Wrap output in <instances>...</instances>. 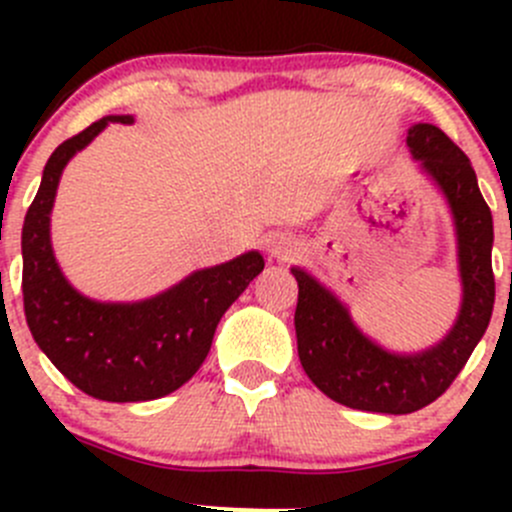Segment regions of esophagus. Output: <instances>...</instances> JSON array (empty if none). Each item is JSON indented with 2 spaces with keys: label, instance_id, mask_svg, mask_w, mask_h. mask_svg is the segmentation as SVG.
<instances>
[{
  "label": "esophagus",
  "instance_id": "34e87169",
  "mask_svg": "<svg viewBox=\"0 0 512 512\" xmlns=\"http://www.w3.org/2000/svg\"><path fill=\"white\" fill-rule=\"evenodd\" d=\"M267 250H270V255L275 257H289V255H297L299 247L294 237L277 232V235L267 237Z\"/></svg>",
  "mask_w": 512,
  "mask_h": 512
}]
</instances>
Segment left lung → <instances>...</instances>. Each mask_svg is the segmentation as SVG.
<instances>
[{
    "label": "left lung",
    "instance_id": "left-lung-1",
    "mask_svg": "<svg viewBox=\"0 0 512 512\" xmlns=\"http://www.w3.org/2000/svg\"><path fill=\"white\" fill-rule=\"evenodd\" d=\"M418 170L448 205L456 232L461 309L446 337L421 352H391L361 332L347 304L312 272L292 267L299 285L294 329L302 369L337 404L374 414H411L453 384L493 314V215L466 153L431 123L406 136Z\"/></svg>",
    "mask_w": 512,
    "mask_h": 512
}]
</instances>
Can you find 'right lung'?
<instances>
[{
	"label": "right lung",
	"mask_w": 512,
	"mask_h": 512,
	"mask_svg": "<svg viewBox=\"0 0 512 512\" xmlns=\"http://www.w3.org/2000/svg\"><path fill=\"white\" fill-rule=\"evenodd\" d=\"M103 116L46 160L22 227L24 314L34 342L84 394L101 401H153L185 384L213 344L220 317L265 267L257 250L190 272L138 302H98L71 287L51 247V210L64 168L108 126Z\"/></svg>",
	"instance_id": "1"
}]
</instances>
